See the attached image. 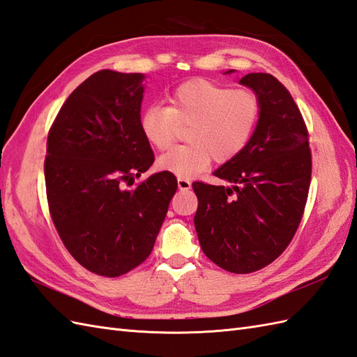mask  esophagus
<instances>
[{"instance_id":"obj_1","label":"esophagus","mask_w":357,"mask_h":357,"mask_svg":"<svg viewBox=\"0 0 357 357\" xmlns=\"http://www.w3.org/2000/svg\"><path fill=\"white\" fill-rule=\"evenodd\" d=\"M178 187L179 190H190L192 188V181L187 178H178Z\"/></svg>"}]
</instances>
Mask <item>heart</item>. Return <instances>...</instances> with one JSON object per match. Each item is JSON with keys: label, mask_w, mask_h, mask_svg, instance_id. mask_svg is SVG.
Instances as JSON below:
<instances>
[{"label": "heart", "mask_w": 357, "mask_h": 357, "mask_svg": "<svg viewBox=\"0 0 357 357\" xmlns=\"http://www.w3.org/2000/svg\"><path fill=\"white\" fill-rule=\"evenodd\" d=\"M169 106L152 105L139 115V129L158 151H167L185 132L187 144L160 156L158 169L179 178L193 176L216 160L233 161L254 135L261 115L260 97L251 89H233L206 79L181 84Z\"/></svg>", "instance_id": "b5f03b06"}]
</instances>
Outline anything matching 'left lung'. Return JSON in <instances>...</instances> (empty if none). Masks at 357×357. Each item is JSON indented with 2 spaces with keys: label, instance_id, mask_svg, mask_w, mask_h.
<instances>
[{
  "label": "left lung",
  "instance_id": "obj_1",
  "mask_svg": "<svg viewBox=\"0 0 357 357\" xmlns=\"http://www.w3.org/2000/svg\"><path fill=\"white\" fill-rule=\"evenodd\" d=\"M240 84L260 97V120L245 151L214 172L231 187L193 184L195 228L213 263L250 273L268 266L294 238L307 202L312 153L303 115L278 79L250 73Z\"/></svg>",
  "mask_w": 357,
  "mask_h": 357
}]
</instances>
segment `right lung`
Here are the masks:
<instances>
[{
    "label": "right lung",
    "instance_id": "1",
    "mask_svg": "<svg viewBox=\"0 0 357 357\" xmlns=\"http://www.w3.org/2000/svg\"><path fill=\"white\" fill-rule=\"evenodd\" d=\"M139 73L102 70L73 91L50 128L44 162L48 208L68 252L103 277L151 255L176 193L173 173L139 182L155 156L139 129Z\"/></svg>",
    "mask_w": 357,
    "mask_h": 357
}]
</instances>
